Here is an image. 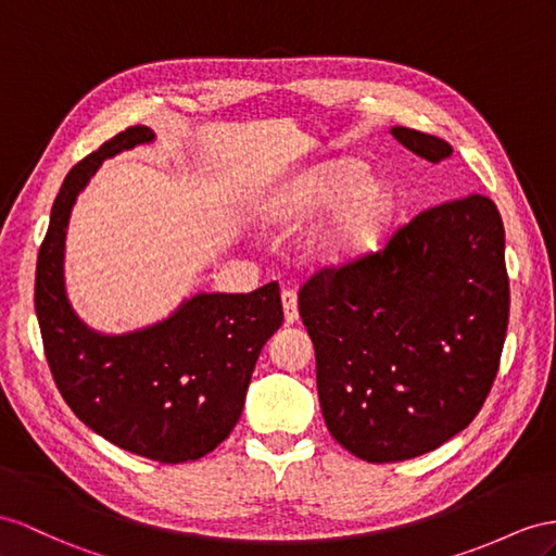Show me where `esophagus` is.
Masks as SVG:
<instances>
[{
    "label": "esophagus",
    "instance_id": "1",
    "mask_svg": "<svg viewBox=\"0 0 556 556\" xmlns=\"http://www.w3.org/2000/svg\"><path fill=\"white\" fill-rule=\"evenodd\" d=\"M281 307H283V319H287V324H293L298 319V301L293 291L289 289L281 291Z\"/></svg>",
    "mask_w": 556,
    "mask_h": 556
}]
</instances>
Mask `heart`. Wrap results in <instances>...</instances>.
I'll return each instance as SVG.
<instances>
[{
    "label": "heart",
    "instance_id": "b5f03b06",
    "mask_svg": "<svg viewBox=\"0 0 556 556\" xmlns=\"http://www.w3.org/2000/svg\"><path fill=\"white\" fill-rule=\"evenodd\" d=\"M357 162H340L298 182L275 208L279 220H305L338 204L336 213L312 239L315 255L326 265H343L371 253L392 216V192L367 176Z\"/></svg>",
    "mask_w": 556,
    "mask_h": 556
}]
</instances>
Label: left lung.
Segmentation results:
<instances>
[{
	"label": "left lung",
	"instance_id": "obj_1",
	"mask_svg": "<svg viewBox=\"0 0 556 556\" xmlns=\"http://www.w3.org/2000/svg\"><path fill=\"white\" fill-rule=\"evenodd\" d=\"M392 136L439 164L446 140ZM298 309L317 354L326 427L366 463L439 448L475 420L493 388L509 319L505 227L483 194L402 225L376 253L321 267Z\"/></svg>",
	"mask_w": 556,
	"mask_h": 556
}]
</instances>
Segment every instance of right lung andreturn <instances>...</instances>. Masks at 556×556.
<instances>
[{
  "label": "right lung",
  "mask_w": 556,
  "mask_h": 556,
  "mask_svg": "<svg viewBox=\"0 0 556 556\" xmlns=\"http://www.w3.org/2000/svg\"><path fill=\"white\" fill-rule=\"evenodd\" d=\"M152 138L131 126L65 176L37 255L35 309L53 382L75 416L124 451L176 465L230 437L283 309L269 281L251 293L192 295L168 319L122 336L96 333L75 315L63 279L70 211L103 160Z\"/></svg>",
  "instance_id": "add662e5"
}]
</instances>
